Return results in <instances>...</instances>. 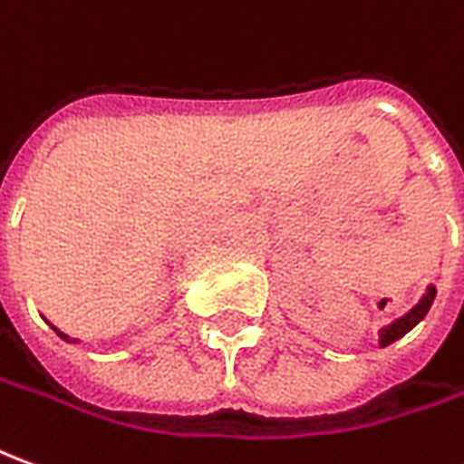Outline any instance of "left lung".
Instances as JSON below:
<instances>
[{
    "label": "left lung",
    "instance_id": "1",
    "mask_svg": "<svg viewBox=\"0 0 464 464\" xmlns=\"http://www.w3.org/2000/svg\"><path fill=\"white\" fill-rule=\"evenodd\" d=\"M434 297H437V286L430 285L427 286V292H424V297L419 299L411 310L406 312V314H401L399 320H393L391 324H386V327H381V330H378V345H381V348H386V345H391L393 340L404 338L406 333H409L414 324H419L424 317H427V312H430Z\"/></svg>",
    "mask_w": 464,
    "mask_h": 464
}]
</instances>
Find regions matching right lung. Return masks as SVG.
I'll list each match as a JSON object with an SVG mask.
<instances>
[{"label": "right lung", "instance_id": "right-lung-1", "mask_svg": "<svg viewBox=\"0 0 464 464\" xmlns=\"http://www.w3.org/2000/svg\"><path fill=\"white\" fill-rule=\"evenodd\" d=\"M50 327H53V330H55V333H58V335H60V338H63V340H68V343H75V340H73V338H68L65 333H60L58 327H55V324H50Z\"/></svg>", "mask_w": 464, "mask_h": 464}]
</instances>
